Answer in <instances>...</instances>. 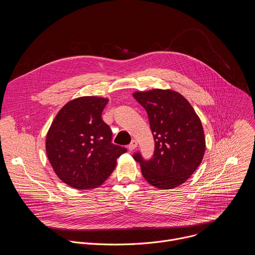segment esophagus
<instances>
[{
  "instance_id": "esophagus-1",
  "label": "esophagus",
  "mask_w": 255,
  "mask_h": 255,
  "mask_svg": "<svg viewBox=\"0 0 255 255\" xmlns=\"http://www.w3.org/2000/svg\"><path fill=\"white\" fill-rule=\"evenodd\" d=\"M136 147H137V141H136V140H132L131 143L128 145L129 150L132 151V150H134Z\"/></svg>"
}]
</instances>
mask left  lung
I'll return each instance as SVG.
<instances>
[{"instance_id": "obj_1", "label": "left lung", "mask_w": 255, "mask_h": 255, "mask_svg": "<svg viewBox=\"0 0 255 255\" xmlns=\"http://www.w3.org/2000/svg\"><path fill=\"white\" fill-rule=\"evenodd\" d=\"M133 96L147 112L155 142L150 159H144L140 152L133 154L140 163L142 175L151 186L162 190L184 184L205 153L200 118L191 104L176 92L155 89Z\"/></svg>"}]
</instances>
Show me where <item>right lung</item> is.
Returning a JSON list of instances; mask_svg holds the SVG:
<instances>
[{
  "instance_id": "1",
  "label": "right lung",
  "mask_w": 255,
  "mask_h": 255,
  "mask_svg": "<svg viewBox=\"0 0 255 255\" xmlns=\"http://www.w3.org/2000/svg\"><path fill=\"white\" fill-rule=\"evenodd\" d=\"M107 99L82 97L68 102L54 118L46 153L56 175L71 188L101 186L127 149L112 143V130L102 119Z\"/></svg>"
}]
</instances>
